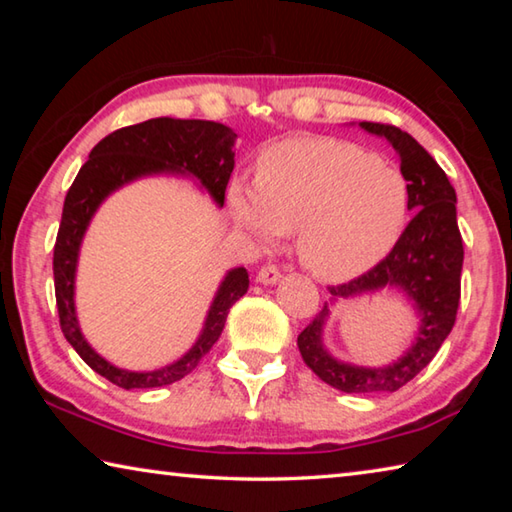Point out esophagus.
Instances as JSON below:
<instances>
[{
  "mask_svg": "<svg viewBox=\"0 0 512 512\" xmlns=\"http://www.w3.org/2000/svg\"><path fill=\"white\" fill-rule=\"evenodd\" d=\"M277 280H280V268H277L275 264H266L259 268V273H257L259 284H275Z\"/></svg>",
  "mask_w": 512,
  "mask_h": 512,
  "instance_id": "34e87169",
  "label": "esophagus"
}]
</instances>
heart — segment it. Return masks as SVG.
<instances>
[{"label":"heart","mask_w":512,"mask_h":512,"mask_svg":"<svg viewBox=\"0 0 512 512\" xmlns=\"http://www.w3.org/2000/svg\"><path fill=\"white\" fill-rule=\"evenodd\" d=\"M232 221L259 244L296 232L302 266L325 282H350L391 255L411 214L402 169L359 144L293 137L259 153L255 183L225 189Z\"/></svg>","instance_id":"heart-1"}]
</instances>
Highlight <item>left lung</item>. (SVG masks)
Masks as SVG:
<instances>
[{
  "mask_svg": "<svg viewBox=\"0 0 512 512\" xmlns=\"http://www.w3.org/2000/svg\"><path fill=\"white\" fill-rule=\"evenodd\" d=\"M363 131L384 140L400 155V169L411 185L413 219L384 262L348 284L329 287L332 298L302 329L298 348L307 366L343 393H395L436 357L452 332L461 300L463 239L456 223V192L438 162L409 133L388 124L359 121ZM381 290L404 292L421 318L414 343L388 367H357L326 350L322 332L334 304Z\"/></svg>",
  "mask_w": 512,
  "mask_h": 512,
  "instance_id": "obj_1",
  "label": "left lung"
}]
</instances>
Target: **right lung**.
Here are the masks:
<instances>
[{"instance_id":"obj_1","label":"right lung","mask_w":512,"mask_h":512,"mask_svg":"<svg viewBox=\"0 0 512 512\" xmlns=\"http://www.w3.org/2000/svg\"><path fill=\"white\" fill-rule=\"evenodd\" d=\"M237 133L219 121L155 117L142 124L119 128L94 146L88 162L69 187L63 205L56 246H54V284L56 305L67 343L79 352L88 366L119 388H158L189 375L212 345L219 341L230 307L248 291V271L244 266L230 268L216 289L212 305L198 339L183 357L158 370H126L112 366L108 359L85 341L79 316H76V268L85 232L94 214L117 189L151 176L192 178L223 207L225 187L235 169Z\"/></svg>"}]
</instances>
